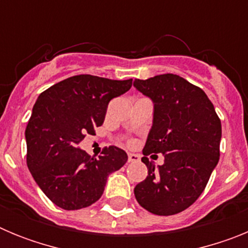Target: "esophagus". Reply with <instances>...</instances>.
Returning <instances> with one entry per match:
<instances>
[{
    "mask_svg": "<svg viewBox=\"0 0 248 248\" xmlns=\"http://www.w3.org/2000/svg\"><path fill=\"white\" fill-rule=\"evenodd\" d=\"M140 156L138 154H134V153H129L128 154V161L129 163H137L139 161Z\"/></svg>",
    "mask_w": 248,
    "mask_h": 248,
    "instance_id": "1",
    "label": "esophagus"
}]
</instances>
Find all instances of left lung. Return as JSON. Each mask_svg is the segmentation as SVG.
I'll return each mask as SVG.
<instances>
[{
    "label": "left lung",
    "instance_id": "left-lung-1",
    "mask_svg": "<svg viewBox=\"0 0 248 248\" xmlns=\"http://www.w3.org/2000/svg\"><path fill=\"white\" fill-rule=\"evenodd\" d=\"M134 87L154 102L141 157L148 176L135 186V199L151 214H179L198 200L217 165L221 120L205 92L180 76L135 79ZM151 154H164L163 165L155 169Z\"/></svg>",
    "mask_w": 248,
    "mask_h": 248
}]
</instances>
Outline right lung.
<instances>
[{"label":"right lung","instance_id":"add662e5","mask_svg":"<svg viewBox=\"0 0 248 248\" xmlns=\"http://www.w3.org/2000/svg\"><path fill=\"white\" fill-rule=\"evenodd\" d=\"M133 79L80 74L39 94L27 128V166L37 185L61 209L79 210L98 201L109 174L128 160L124 150L105 146L94 159L78 148L104 122L108 104L131 88Z\"/></svg>","mask_w":248,"mask_h":248}]
</instances>
